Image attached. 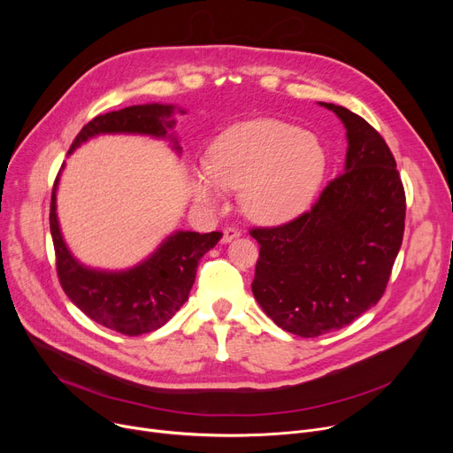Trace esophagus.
I'll return each mask as SVG.
<instances>
[{
	"label": "esophagus",
	"mask_w": 453,
	"mask_h": 453,
	"mask_svg": "<svg viewBox=\"0 0 453 453\" xmlns=\"http://www.w3.org/2000/svg\"><path fill=\"white\" fill-rule=\"evenodd\" d=\"M239 236H241V231H239V229L226 227V229H224V234H222V242H224V244H229L231 241L239 239Z\"/></svg>",
	"instance_id": "1"
}]
</instances>
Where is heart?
I'll return each instance as SVG.
<instances>
[{
    "label": "heart",
    "instance_id": "heart-1",
    "mask_svg": "<svg viewBox=\"0 0 453 453\" xmlns=\"http://www.w3.org/2000/svg\"><path fill=\"white\" fill-rule=\"evenodd\" d=\"M325 169L326 154L314 134L277 119H250L211 142L207 166L193 176V195L205 205H219L226 188H241L250 220L279 226L311 205Z\"/></svg>",
    "mask_w": 453,
    "mask_h": 453
}]
</instances>
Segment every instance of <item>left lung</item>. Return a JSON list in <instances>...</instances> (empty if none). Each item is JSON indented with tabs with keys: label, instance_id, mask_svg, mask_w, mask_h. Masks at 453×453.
Returning a JSON list of instances; mask_svg holds the SVG:
<instances>
[{
	"label": "left lung",
	"instance_id": "obj_1",
	"mask_svg": "<svg viewBox=\"0 0 453 453\" xmlns=\"http://www.w3.org/2000/svg\"><path fill=\"white\" fill-rule=\"evenodd\" d=\"M334 111L347 130L343 173L296 220L257 227L251 290L268 318L301 338L343 328L384 296L402 246L406 195L396 161L365 119Z\"/></svg>",
	"mask_w": 453,
	"mask_h": 453
}]
</instances>
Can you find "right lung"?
Returning <instances> with one entry per match:
<instances>
[{
    "mask_svg": "<svg viewBox=\"0 0 453 453\" xmlns=\"http://www.w3.org/2000/svg\"><path fill=\"white\" fill-rule=\"evenodd\" d=\"M174 110L176 106L173 104L152 103L97 115L79 132L69 154H73L88 139L101 134H139L169 139L173 149L180 154L178 137L171 134L176 125L173 117ZM178 111L185 113L181 108ZM60 173L53 187L50 224L57 272L65 296L89 319L121 334L141 336L157 330L188 299L200 258L219 244L222 233L200 234L195 231H174L152 255L128 270L111 272L84 266L69 251L60 231L57 214Z\"/></svg>",
    "mask_w": 453,
    "mask_h": 453,
    "instance_id": "add662e5",
    "label": "right lung"
}]
</instances>
